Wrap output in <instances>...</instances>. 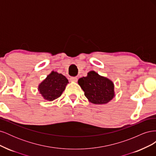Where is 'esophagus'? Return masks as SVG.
Here are the masks:
<instances>
[{
    "instance_id": "obj_1",
    "label": "esophagus",
    "mask_w": 156,
    "mask_h": 156,
    "mask_svg": "<svg viewBox=\"0 0 156 156\" xmlns=\"http://www.w3.org/2000/svg\"><path fill=\"white\" fill-rule=\"evenodd\" d=\"M70 81L71 82H77V78L76 77H72L70 78Z\"/></svg>"
}]
</instances>
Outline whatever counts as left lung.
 Wrapping results in <instances>:
<instances>
[{
  "label": "left lung",
  "mask_w": 156,
  "mask_h": 156,
  "mask_svg": "<svg viewBox=\"0 0 156 156\" xmlns=\"http://www.w3.org/2000/svg\"><path fill=\"white\" fill-rule=\"evenodd\" d=\"M78 84L84 92V96L94 104H106L115 97V85L109 79L90 71L87 77L78 80Z\"/></svg>",
  "instance_id": "8db88e82"
}]
</instances>
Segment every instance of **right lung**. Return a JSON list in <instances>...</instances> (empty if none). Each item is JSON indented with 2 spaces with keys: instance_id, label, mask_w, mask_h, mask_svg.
<instances>
[{
  "instance_id": "right-lung-1",
  "label": "right lung",
  "mask_w": 156,
  "mask_h": 156,
  "mask_svg": "<svg viewBox=\"0 0 156 156\" xmlns=\"http://www.w3.org/2000/svg\"><path fill=\"white\" fill-rule=\"evenodd\" d=\"M69 83L64 75L52 71L38 86V91L44 100L52 101L62 95Z\"/></svg>"
}]
</instances>
